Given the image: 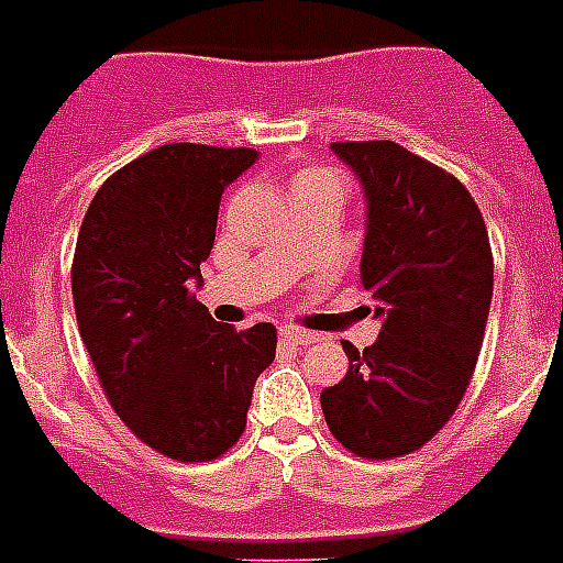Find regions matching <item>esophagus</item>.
<instances>
[{"label":"esophagus","instance_id":"34e87169","mask_svg":"<svg viewBox=\"0 0 563 563\" xmlns=\"http://www.w3.org/2000/svg\"><path fill=\"white\" fill-rule=\"evenodd\" d=\"M282 336H285L287 343H294V345H310V343H317V340H319L313 331H305V328H296V325L282 328Z\"/></svg>","mask_w":563,"mask_h":563}]
</instances>
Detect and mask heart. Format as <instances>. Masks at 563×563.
<instances>
[{
  "mask_svg": "<svg viewBox=\"0 0 563 563\" xmlns=\"http://www.w3.org/2000/svg\"><path fill=\"white\" fill-rule=\"evenodd\" d=\"M310 186H340L343 188V179L336 177L334 170L328 168H302L299 174H296L294 179V191H302V188H310Z\"/></svg>",
  "mask_w": 563,
  "mask_h": 563,
  "instance_id": "1",
  "label": "heart"
}]
</instances>
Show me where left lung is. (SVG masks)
Here are the masks:
<instances>
[{
	"label": "left lung",
	"mask_w": 563,
	"mask_h": 563,
	"mask_svg": "<svg viewBox=\"0 0 563 563\" xmlns=\"http://www.w3.org/2000/svg\"><path fill=\"white\" fill-rule=\"evenodd\" d=\"M366 197L360 278L380 334L319 395L328 430L363 460L418 451L456 412L483 349L494 258L460 179L395 142H334Z\"/></svg>",
	"instance_id": "8db88e82"
}]
</instances>
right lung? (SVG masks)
I'll list each match as a JSON object with an SVG mask.
<instances>
[{
  "label": "right lung",
  "mask_w": 563,
  "mask_h": 563,
  "mask_svg": "<svg viewBox=\"0 0 563 563\" xmlns=\"http://www.w3.org/2000/svg\"><path fill=\"white\" fill-rule=\"evenodd\" d=\"M253 147L177 142L115 170L92 197L71 261L80 340L119 418L154 451L211 462L241 439L269 322L235 331L197 302L220 197Z\"/></svg>",
  "instance_id": "right-lung-1"
}]
</instances>
